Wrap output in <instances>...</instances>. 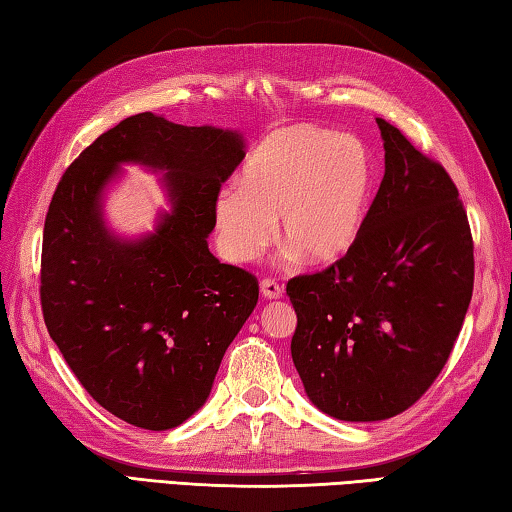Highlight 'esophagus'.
Returning <instances> with one entry per match:
<instances>
[{
    "label": "esophagus",
    "mask_w": 512,
    "mask_h": 512,
    "mask_svg": "<svg viewBox=\"0 0 512 512\" xmlns=\"http://www.w3.org/2000/svg\"><path fill=\"white\" fill-rule=\"evenodd\" d=\"M260 294H263L265 298H269V301H272V298H281L283 296V287L278 285L274 278H263V281H260Z\"/></svg>",
    "instance_id": "1"
}]
</instances>
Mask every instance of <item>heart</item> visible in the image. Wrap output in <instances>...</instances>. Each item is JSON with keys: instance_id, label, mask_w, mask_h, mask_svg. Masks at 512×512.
I'll list each match as a JSON object with an SVG mask.
<instances>
[{"instance_id": "1", "label": "heart", "mask_w": 512, "mask_h": 512, "mask_svg": "<svg viewBox=\"0 0 512 512\" xmlns=\"http://www.w3.org/2000/svg\"><path fill=\"white\" fill-rule=\"evenodd\" d=\"M376 165L368 144L316 124H289L249 153L238 185L216 194L214 223L220 252L249 263L278 234L307 263L341 260L368 216Z\"/></svg>"}]
</instances>
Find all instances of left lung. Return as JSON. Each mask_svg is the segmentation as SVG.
I'll return each instance as SVG.
<instances>
[{"mask_svg": "<svg viewBox=\"0 0 512 512\" xmlns=\"http://www.w3.org/2000/svg\"><path fill=\"white\" fill-rule=\"evenodd\" d=\"M385 173L354 247L296 276L292 359L314 406L381 421L414 406L455 347L475 283L466 209L439 162L376 118Z\"/></svg>", "mask_w": 512, "mask_h": 512, "instance_id": "obj_1", "label": "left lung"}]
</instances>
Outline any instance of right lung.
I'll list each match as a JSON object with an SVG mask.
<instances>
[{"mask_svg":"<svg viewBox=\"0 0 512 512\" xmlns=\"http://www.w3.org/2000/svg\"><path fill=\"white\" fill-rule=\"evenodd\" d=\"M243 158L238 131L138 113L80 153L48 205L46 330L84 390L131 426L187 421L258 303L256 276L207 245L216 194ZM124 161L168 171L172 211L138 241L115 237L101 216L103 189Z\"/></svg>","mask_w":512,"mask_h":512,"instance_id":"right-lung-1","label":"right lung"}]
</instances>
